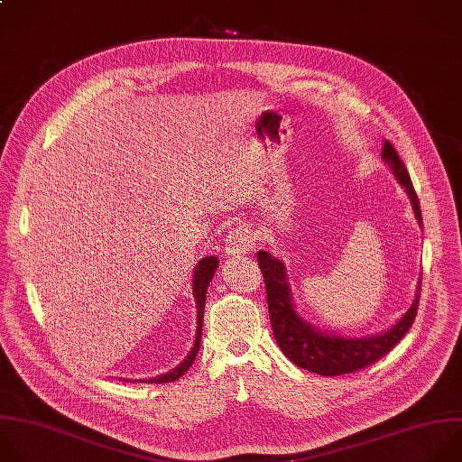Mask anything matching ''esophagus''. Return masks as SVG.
<instances>
[{
	"instance_id": "esophagus-1",
	"label": "esophagus",
	"mask_w": 462,
	"mask_h": 462,
	"mask_svg": "<svg viewBox=\"0 0 462 462\" xmlns=\"http://www.w3.org/2000/svg\"><path fill=\"white\" fill-rule=\"evenodd\" d=\"M254 242H256V233L251 227L240 226V227L229 231V235L226 236L224 251H226V254H233V256L244 254V253L253 251Z\"/></svg>"
}]
</instances>
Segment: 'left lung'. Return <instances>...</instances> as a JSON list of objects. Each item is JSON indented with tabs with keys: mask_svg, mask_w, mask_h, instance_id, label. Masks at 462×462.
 I'll return each mask as SVG.
<instances>
[{
	"mask_svg": "<svg viewBox=\"0 0 462 462\" xmlns=\"http://www.w3.org/2000/svg\"><path fill=\"white\" fill-rule=\"evenodd\" d=\"M383 160L393 172L395 180L401 183V188L406 191L417 224L419 227H422L420 206L411 186L410 174L388 140H384L383 143ZM256 258L263 274L269 320L276 344H279L282 353L291 362L311 374L322 377H335L358 372L362 367L374 364L406 335L417 315L420 279L417 282L411 306L388 329L365 337H346L331 333L328 329H320L306 317H302L297 310L286 263L279 256H274L263 249L256 253Z\"/></svg>",
	"mask_w": 462,
	"mask_h": 462,
	"instance_id": "left-lung-1",
	"label": "left lung"
}]
</instances>
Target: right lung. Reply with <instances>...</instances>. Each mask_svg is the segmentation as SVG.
Returning a JSON list of instances; mask_svg holds the SVG:
<instances>
[{
  "label": "right lung",
  "instance_id": "obj_1",
  "mask_svg": "<svg viewBox=\"0 0 462 462\" xmlns=\"http://www.w3.org/2000/svg\"><path fill=\"white\" fill-rule=\"evenodd\" d=\"M218 258L217 256H204L193 273V297H195V304H197V335H195V344L191 347V351L188 353V356L183 358L176 367L172 370L158 375V377H151V379H136L134 383L142 381L147 384H165V383H172L176 379H180L183 374L189 370V365L195 362L199 349H200V340H202V322H204V308H206V293H208V286L213 281V274L218 267ZM127 381V379H122ZM131 381V379H129Z\"/></svg>",
  "mask_w": 462,
  "mask_h": 462
}]
</instances>
